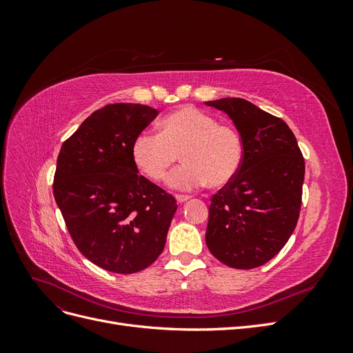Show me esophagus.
<instances>
[{
	"instance_id": "1",
	"label": "esophagus",
	"mask_w": 353,
	"mask_h": 353,
	"mask_svg": "<svg viewBox=\"0 0 353 353\" xmlns=\"http://www.w3.org/2000/svg\"><path fill=\"white\" fill-rule=\"evenodd\" d=\"M175 199H176V201H178V203H185V201H187V200H190L191 197H190V196H183V194H176V196H175Z\"/></svg>"
}]
</instances>
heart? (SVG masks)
<instances>
[{"label":"heart","instance_id":"heart-1","mask_svg":"<svg viewBox=\"0 0 353 353\" xmlns=\"http://www.w3.org/2000/svg\"><path fill=\"white\" fill-rule=\"evenodd\" d=\"M243 141L231 126L196 108H183L160 121V132L143 131L132 143V160L140 172L154 183L170 175V187L194 190L206 183L222 187L239 174L243 163Z\"/></svg>","mask_w":353,"mask_h":353}]
</instances>
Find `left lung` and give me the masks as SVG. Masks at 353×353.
Returning a JSON list of instances; mask_svg holds the SVG:
<instances>
[{
	"label": "left lung",
	"mask_w": 353,
	"mask_h": 353,
	"mask_svg": "<svg viewBox=\"0 0 353 353\" xmlns=\"http://www.w3.org/2000/svg\"><path fill=\"white\" fill-rule=\"evenodd\" d=\"M206 104L231 117L244 148L239 174L210 199L206 244L231 268H258L284 248L296 228L305 159L280 117L243 99Z\"/></svg>",
	"instance_id": "1"
}]
</instances>
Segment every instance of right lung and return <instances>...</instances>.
<instances>
[{
  "mask_svg": "<svg viewBox=\"0 0 353 353\" xmlns=\"http://www.w3.org/2000/svg\"><path fill=\"white\" fill-rule=\"evenodd\" d=\"M157 114L143 104H108L60 148L57 206L78 250L105 271H143L165 248L176 200L138 175L132 160L134 140Z\"/></svg>",
  "mask_w": 353,
  "mask_h": 353,
  "instance_id": "add662e5",
  "label": "right lung"
}]
</instances>
